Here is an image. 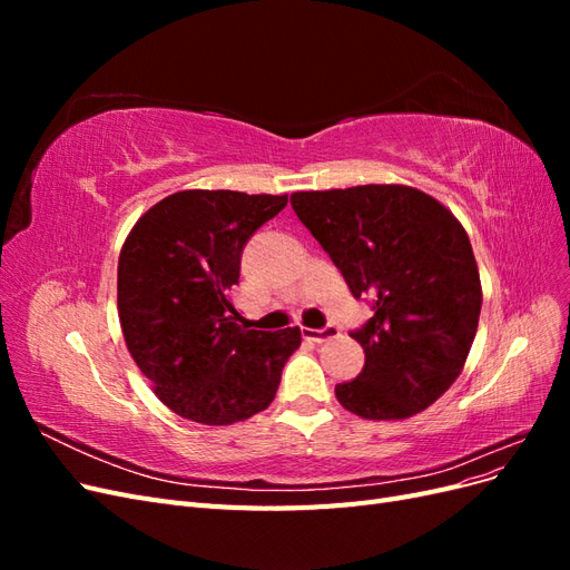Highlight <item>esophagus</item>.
<instances>
[{
	"label": "esophagus",
	"mask_w": 570,
	"mask_h": 570,
	"mask_svg": "<svg viewBox=\"0 0 570 570\" xmlns=\"http://www.w3.org/2000/svg\"><path fill=\"white\" fill-rule=\"evenodd\" d=\"M340 331L335 325H325V327H304V337L312 340V342H325V340H333L337 337Z\"/></svg>",
	"instance_id": "34e87169"
}]
</instances>
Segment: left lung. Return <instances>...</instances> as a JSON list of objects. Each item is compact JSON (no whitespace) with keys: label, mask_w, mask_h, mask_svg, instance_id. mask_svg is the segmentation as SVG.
Listing matches in <instances>:
<instances>
[{"label":"left lung","mask_w":570,"mask_h":570,"mask_svg":"<svg viewBox=\"0 0 570 570\" xmlns=\"http://www.w3.org/2000/svg\"><path fill=\"white\" fill-rule=\"evenodd\" d=\"M292 209L373 316L350 335L364 347L337 402L371 421L409 419L456 381L478 331L480 275L452 212L406 185L295 193Z\"/></svg>","instance_id":"obj_1"}]
</instances>
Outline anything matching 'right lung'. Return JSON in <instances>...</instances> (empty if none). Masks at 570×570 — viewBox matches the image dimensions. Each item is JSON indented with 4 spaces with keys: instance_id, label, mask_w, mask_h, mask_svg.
Masks as SVG:
<instances>
[{
    "instance_id": "add662e5",
    "label": "right lung",
    "mask_w": 570,
    "mask_h": 570,
    "mask_svg": "<svg viewBox=\"0 0 570 570\" xmlns=\"http://www.w3.org/2000/svg\"><path fill=\"white\" fill-rule=\"evenodd\" d=\"M287 195L183 189L135 223L118 256V318L137 368L178 416L230 425L264 411L299 327L249 331L228 299L249 237Z\"/></svg>"
}]
</instances>
